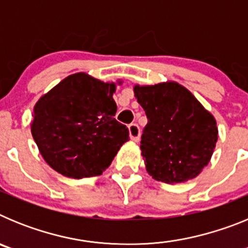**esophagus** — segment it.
<instances>
[{"instance_id": "1", "label": "esophagus", "mask_w": 248, "mask_h": 248, "mask_svg": "<svg viewBox=\"0 0 248 248\" xmlns=\"http://www.w3.org/2000/svg\"><path fill=\"white\" fill-rule=\"evenodd\" d=\"M129 135H130V139L134 140V141H139L140 139V128L138 124L133 123L129 125Z\"/></svg>"}]
</instances>
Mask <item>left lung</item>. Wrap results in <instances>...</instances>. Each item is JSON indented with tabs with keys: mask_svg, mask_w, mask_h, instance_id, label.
<instances>
[{
	"mask_svg": "<svg viewBox=\"0 0 248 248\" xmlns=\"http://www.w3.org/2000/svg\"><path fill=\"white\" fill-rule=\"evenodd\" d=\"M148 124L140 141L146 171L161 183H184L209 164L217 141L216 120L175 82L135 85Z\"/></svg>",
	"mask_w": 248,
	"mask_h": 248,
	"instance_id": "left-lung-1",
	"label": "left lung"
}]
</instances>
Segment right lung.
<instances>
[{
    "mask_svg": "<svg viewBox=\"0 0 248 248\" xmlns=\"http://www.w3.org/2000/svg\"><path fill=\"white\" fill-rule=\"evenodd\" d=\"M114 83L67 77L36 103L31 131L46 163L73 179L100 175L129 140L114 115Z\"/></svg>",
    "mask_w": 248,
    "mask_h": 248,
    "instance_id": "obj_1",
    "label": "right lung"
}]
</instances>
